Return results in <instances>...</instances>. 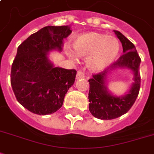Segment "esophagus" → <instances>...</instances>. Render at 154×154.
I'll return each mask as SVG.
<instances>
[{
    "instance_id": "34e87169",
    "label": "esophagus",
    "mask_w": 154,
    "mask_h": 154,
    "mask_svg": "<svg viewBox=\"0 0 154 154\" xmlns=\"http://www.w3.org/2000/svg\"><path fill=\"white\" fill-rule=\"evenodd\" d=\"M82 78H85V74L83 71H81V70H79L78 72H77V75H76V79Z\"/></svg>"
}]
</instances>
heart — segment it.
I'll return each mask as SVG.
<instances>
[{
	"mask_svg": "<svg viewBox=\"0 0 154 154\" xmlns=\"http://www.w3.org/2000/svg\"><path fill=\"white\" fill-rule=\"evenodd\" d=\"M75 52L66 47L67 56L75 62L78 57L86 58L90 70L99 71L106 68L114 62L119 53V40L112 35H106L98 32H85L74 40Z\"/></svg>",
	"mask_w": 154,
	"mask_h": 154,
	"instance_id": "1",
	"label": "heart"
}]
</instances>
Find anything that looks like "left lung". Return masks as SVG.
<instances>
[{
    "label": "left lung",
    "instance_id": "obj_1",
    "mask_svg": "<svg viewBox=\"0 0 154 154\" xmlns=\"http://www.w3.org/2000/svg\"><path fill=\"white\" fill-rule=\"evenodd\" d=\"M114 32L122 43L123 54L107 70L93 75L88 80L89 111L95 118L102 120L114 119L126 114L135 103L140 87V64L141 60L136 47L121 32L118 31ZM116 69H128L134 73L133 85L129 91L122 96L111 94L106 84L108 73Z\"/></svg>",
    "mask_w": 154,
    "mask_h": 154
}]
</instances>
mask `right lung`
Wrapping results in <instances>:
<instances>
[{"mask_svg":"<svg viewBox=\"0 0 154 154\" xmlns=\"http://www.w3.org/2000/svg\"><path fill=\"white\" fill-rule=\"evenodd\" d=\"M70 26H47L18 46L10 82L18 102L40 115L54 114L63 105L65 95L75 80L76 70L54 66L48 53L62 52Z\"/></svg>","mask_w":154,"mask_h":154,"instance_id":"1","label":"right lung"}]
</instances>
